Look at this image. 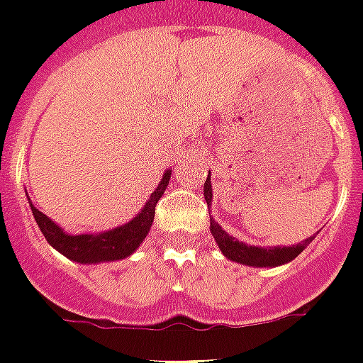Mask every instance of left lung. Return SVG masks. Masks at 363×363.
<instances>
[{
	"mask_svg": "<svg viewBox=\"0 0 363 363\" xmlns=\"http://www.w3.org/2000/svg\"><path fill=\"white\" fill-rule=\"evenodd\" d=\"M203 194L207 205H211V201H213L211 177H207V181H205ZM211 233H213L215 241L218 242L220 252L228 259L238 262V264L242 265H254V267H275V265L288 264L294 258H298L299 254L305 250V247L316 238L315 233V235H311L305 241L298 242V245H292V247H254V245H245V242L232 238L230 233L222 230L218 222H215V218H211Z\"/></svg>",
	"mask_w": 363,
	"mask_h": 363,
	"instance_id": "1",
	"label": "left lung"
}]
</instances>
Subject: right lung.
Segmentation results:
<instances>
[{
	"label": "right lung",
	"mask_w": 363,
	"mask_h": 363,
	"mask_svg": "<svg viewBox=\"0 0 363 363\" xmlns=\"http://www.w3.org/2000/svg\"><path fill=\"white\" fill-rule=\"evenodd\" d=\"M169 179L171 169H167L162 177L158 188L150 194V199L145 203L141 213H137V216H133L128 224L109 230V232L65 233L56 222H52L47 215H43L41 211L35 209L31 201L30 207L37 226L43 232L48 245L64 254L65 258L79 262V264L116 262V259L128 258L145 241L148 230L152 226L156 203H158V199L162 198V194L165 192V188L169 184Z\"/></svg>",
	"instance_id": "right-lung-1"
}]
</instances>
